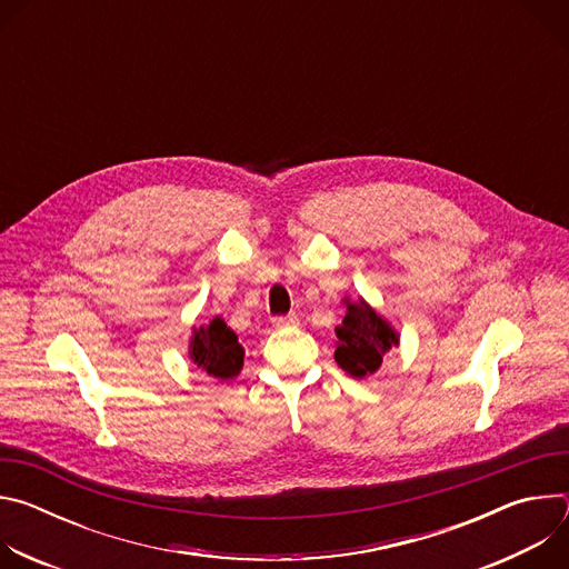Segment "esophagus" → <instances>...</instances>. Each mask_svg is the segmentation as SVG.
Wrapping results in <instances>:
<instances>
[{
  "label": "esophagus",
  "mask_w": 569,
  "mask_h": 569,
  "mask_svg": "<svg viewBox=\"0 0 569 569\" xmlns=\"http://www.w3.org/2000/svg\"><path fill=\"white\" fill-rule=\"evenodd\" d=\"M272 323L277 329H281V327H297L299 323V317L292 312V315H283V317H274L272 319Z\"/></svg>",
  "instance_id": "esophagus-1"
}]
</instances>
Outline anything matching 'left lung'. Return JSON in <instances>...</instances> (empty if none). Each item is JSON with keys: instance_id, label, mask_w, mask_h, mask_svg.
<instances>
[{"instance_id": "1", "label": "left lung", "mask_w": 569, "mask_h": 569, "mask_svg": "<svg viewBox=\"0 0 569 569\" xmlns=\"http://www.w3.org/2000/svg\"><path fill=\"white\" fill-rule=\"evenodd\" d=\"M345 306L347 315L336 329V362L353 378H365L380 369L382 358L398 347L400 336L362 297L358 301L345 297Z\"/></svg>"}]
</instances>
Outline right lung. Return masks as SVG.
<instances>
[{"mask_svg": "<svg viewBox=\"0 0 569 569\" xmlns=\"http://www.w3.org/2000/svg\"><path fill=\"white\" fill-rule=\"evenodd\" d=\"M189 358L211 378L229 380L240 373L246 349L222 317H213L204 327H193L189 338Z\"/></svg>", "mask_w": 569, "mask_h": 569, "instance_id": "add662e5", "label": "right lung"}]
</instances>
